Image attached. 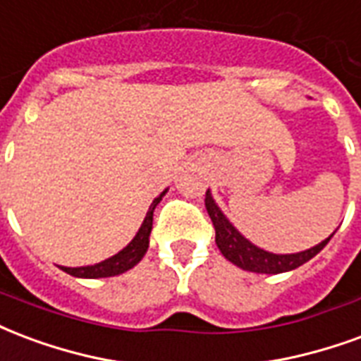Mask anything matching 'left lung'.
<instances>
[{
	"mask_svg": "<svg viewBox=\"0 0 361 361\" xmlns=\"http://www.w3.org/2000/svg\"><path fill=\"white\" fill-rule=\"evenodd\" d=\"M204 207H207L210 220L214 224L216 245L220 248L221 255L226 256L229 262L235 264L237 268L247 269V271H255V274H283V271H290V269L298 268V266H302L308 260H312L331 241V237L335 235L331 233L325 241H322L316 247L308 248V250H302V252H295V255H274V252H268V250L256 247L248 239H245L233 228V224L224 216L220 207L212 199L210 191H207Z\"/></svg>",
	"mask_w": 361,
	"mask_h": 361,
	"instance_id": "left-lung-1",
	"label": "left lung"
}]
</instances>
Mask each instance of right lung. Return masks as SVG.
<instances>
[{
	"label": "right lung",
	"mask_w": 361,
	"mask_h": 361,
	"mask_svg": "<svg viewBox=\"0 0 361 361\" xmlns=\"http://www.w3.org/2000/svg\"><path fill=\"white\" fill-rule=\"evenodd\" d=\"M164 193H166V191H162V193L151 202V207L147 210V216L145 220H143V224H141L140 231L135 233V237L128 243L126 247L120 250L118 255L111 256V258H106L103 262L93 264V266H82V268H65V266H61V269L74 277L97 279V277L120 276V274H124L128 269H132L135 264H140L141 258L145 256L147 248H149V235H151V229H153L154 208H157V204L162 201Z\"/></svg>",
	"instance_id": "obj_1"
}]
</instances>
